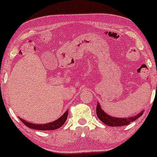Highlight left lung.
<instances>
[{
  "instance_id": "left-lung-1",
  "label": "left lung",
  "mask_w": 157,
  "mask_h": 157,
  "mask_svg": "<svg viewBox=\"0 0 157 157\" xmlns=\"http://www.w3.org/2000/svg\"><path fill=\"white\" fill-rule=\"evenodd\" d=\"M97 112V116L98 117L99 120H101L103 123L108 126H111V127H122V126L128 125L129 124L131 123L133 121H135L136 119L140 117L144 113V111H142L140 112V114L137 115H135L134 117H132L128 118H118V117H114L107 114L106 112H105L101 109L100 104L98 102V105H97L96 108Z\"/></svg>"
}]
</instances>
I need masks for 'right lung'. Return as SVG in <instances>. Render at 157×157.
<instances>
[{
    "label": "right lung",
    "instance_id": "add662e5",
    "mask_svg": "<svg viewBox=\"0 0 157 157\" xmlns=\"http://www.w3.org/2000/svg\"><path fill=\"white\" fill-rule=\"evenodd\" d=\"M68 115V110H67L65 113L63 114V115H62L59 119H57V120L54 121V122L47 123V124H33L30 122H28L27 121L23 120V119L20 118L19 119L22 121V122L25 124V125L27 126L28 127L31 128L33 129L37 130H55L59 128L63 125V124H65V121L67 120Z\"/></svg>",
    "mask_w": 157,
    "mask_h": 157
}]
</instances>
